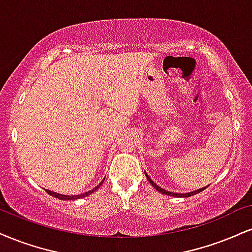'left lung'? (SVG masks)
Here are the masks:
<instances>
[{
  "label": "left lung",
  "mask_w": 252,
  "mask_h": 252,
  "mask_svg": "<svg viewBox=\"0 0 252 252\" xmlns=\"http://www.w3.org/2000/svg\"><path fill=\"white\" fill-rule=\"evenodd\" d=\"M145 176H147L148 181L150 182V184H151V186H153L154 188H155V189L157 190V191L160 192V193H164V195L174 196V197H190V196H193V195H196V193H199V192H202L203 190H205V189H207V188H208V187H204V188H201V189H197V190H195V191H191V192H187V193H176V192H170V191H166V190H164V189H162V188H160L159 186H157V184L155 183V182H154L153 180H151V178L149 177V176L147 175V172H145Z\"/></svg>",
  "instance_id": "obj_1"
}]
</instances>
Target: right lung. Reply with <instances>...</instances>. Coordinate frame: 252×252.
Returning <instances> with one entry per match:
<instances>
[{"label":"right lung","instance_id":"right-lung-1","mask_svg":"<svg viewBox=\"0 0 252 252\" xmlns=\"http://www.w3.org/2000/svg\"><path fill=\"white\" fill-rule=\"evenodd\" d=\"M105 178V177H104ZM103 182H104V180H103L101 183L98 184V186H96L95 188H94V189H92V190H89V191H87V192H84V193H81V195H72V196H69V195H61V193H57V192H54V191H51V190H47V189H44L45 191H47L48 193H49L50 196H53V197H56V198H59V199H62V201H71V199H80V198H83V197H87V196H89V195H92L93 192H95L97 189H98L99 187L102 186L103 184Z\"/></svg>","mask_w":252,"mask_h":252}]
</instances>
